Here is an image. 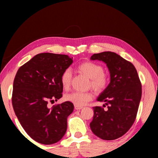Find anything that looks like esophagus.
Listing matches in <instances>:
<instances>
[{
    "label": "esophagus",
    "mask_w": 158,
    "mask_h": 158,
    "mask_svg": "<svg viewBox=\"0 0 158 158\" xmlns=\"http://www.w3.org/2000/svg\"><path fill=\"white\" fill-rule=\"evenodd\" d=\"M82 108H83L82 106H77V105L74 106V109H75L76 110H80V109H81Z\"/></svg>",
    "instance_id": "1"
}]
</instances>
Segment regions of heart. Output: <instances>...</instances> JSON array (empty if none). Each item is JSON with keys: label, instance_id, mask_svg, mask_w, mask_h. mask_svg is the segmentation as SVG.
Returning <instances> with one entry per match:
<instances>
[{"label": "heart", "instance_id": "1", "mask_svg": "<svg viewBox=\"0 0 158 158\" xmlns=\"http://www.w3.org/2000/svg\"><path fill=\"white\" fill-rule=\"evenodd\" d=\"M79 69L85 76L90 79V84L93 89L97 91H102L107 85V78L104 74V69L101 65L92 62H85L79 65ZM72 72L69 69L64 71L61 76V85L67 89L70 85ZM93 98L92 93L89 92L74 91L68 93L65 97V100L70 102L77 106H83Z\"/></svg>", "mask_w": 158, "mask_h": 158}]
</instances>
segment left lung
Listing matches in <instances>:
<instances>
[{"label": "left lung", "instance_id": "left-lung-1", "mask_svg": "<svg viewBox=\"0 0 158 158\" xmlns=\"http://www.w3.org/2000/svg\"><path fill=\"white\" fill-rule=\"evenodd\" d=\"M90 60L102 61L110 74V82L97 98L107 108L93 107L90 129L102 139H116L130 130L137 116L141 98L137 69L129 61L111 52L94 53Z\"/></svg>", "mask_w": 158, "mask_h": 158}]
</instances>
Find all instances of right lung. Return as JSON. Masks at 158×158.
I'll list each match as a JSON object with an SVG mask.
<instances>
[{
  "mask_svg": "<svg viewBox=\"0 0 158 158\" xmlns=\"http://www.w3.org/2000/svg\"><path fill=\"white\" fill-rule=\"evenodd\" d=\"M63 54L42 53L19 68L13 83L12 106L21 126L37 142L59 141L67 130V118L74 110L70 102L49 108L48 101L62 97L61 76L73 63Z\"/></svg>",
  "mask_w": 158,
  "mask_h": 158,
  "instance_id": "1",
  "label": "right lung"
}]
</instances>
